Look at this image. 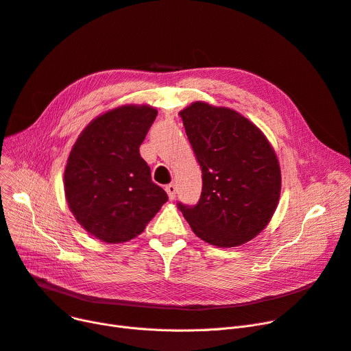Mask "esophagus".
Returning <instances> with one entry per match:
<instances>
[{"mask_svg":"<svg viewBox=\"0 0 351 351\" xmlns=\"http://www.w3.org/2000/svg\"><path fill=\"white\" fill-rule=\"evenodd\" d=\"M165 191H166V193H168L171 200L175 199V196H176V185H175V183H169V185H166Z\"/></svg>","mask_w":351,"mask_h":351,"instance_id":"34e87169","label":"esophagus"}]
</instances>
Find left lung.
<instances>
[{"label":"left lung","mask_w":351,"mask_h":351,"mask_svg":"<svg viewBox=\"0 0 351 351\" xmlns=\"http://www.w3.org/2000/svg\"><path fill=\"white\" fill-rule=\"evenodd\" d=\"M202 168V193L183 213L202 241L234 247L259 234L280 196V168L261 129L229 108L193 102L179 112Z\"/></svg>","instance_id":"1"}]
</instances>
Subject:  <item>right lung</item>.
I'll list each match as a JSON object with an SVG mask.
<instances>
[{
	"label": "right lung",
	"mask_w": 351,
	"mask_h": 351,
	"mask_svg": "<svg viewBox=\"0 0 351 351\" xmlns=\"http://www.w3.org/2000/svg\"><path fill=\"white\" fill-rule=\"evenodd\" d=\"M156 115L146 105L109 110L85 128L69 154L64 175L68 206L102 242L131 241L168 200L139 154Z\"/></svg>",
	"instance_id": "obj_1"
}]
</instances>
